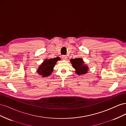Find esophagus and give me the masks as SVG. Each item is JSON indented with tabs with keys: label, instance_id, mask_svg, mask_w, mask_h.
Returning <instances> with one entry per match:
<instances>
[{
	"label": "esophagus",
	"instance_id": "obj_1",
	"mask_svg": "<svg viewBox=\"0 0 126 126\" xmlns=\"http://www.w3.org/2000/svg\"><path fill=\"white\" fill-rule=\"evenodd\" d=\"M62 58H63V59L64 60H66L67 59V57L66 56H64V55L63 56Z\"/></svg>",
	"mask_w": 126,
	"mask_h": 126
}]
</instances>
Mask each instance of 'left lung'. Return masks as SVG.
<instances>
[{
    "mask_svg": "<svg viewBox=\"0 0 126 126\" xmlns=\"http://www.w3.org/2000/svg\"><path fill=\"white\" fill-rule=\"evenodd\" d=\"M70 63L72 66L75 69L76 74L78 75H81L86 74L88 70V66L86 64H85V62L81 58H77L75 59H71Z\"/></svg>",
    "mask_w": 126,
    "mask_h": 126,
    "instance_id": "8db88e82",
    "label": "left lung"
}]
</instances>
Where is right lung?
Segmentation results:
<instances>
[{"label":"right lung","mask_w":126,"mask_h":126,"mask_svg":"<svg viewBox=\"0 0 126 126\" xmlns=\"http://www.w3.org/2000/svg\"><path fill=\"white\" fill-rule=\"evenodd\" d=\"M60 60L59 57H56L54 58H46L41 63L37 70V73L41 77H45L51 75L54 71V68L57 62Z\"/></svg>","instance_id":"right-lung-1"}]
</instances>
